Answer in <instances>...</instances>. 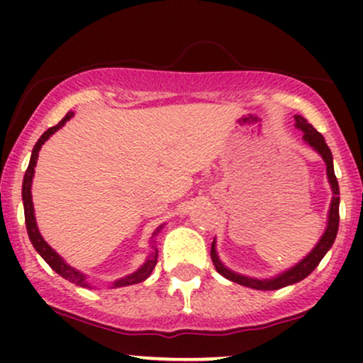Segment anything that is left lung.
<instances>
[{
  "mask_svg": "<svg viewBox=\"0 0 363 363\" xmlns=\"http://www.w3.org/2000/svg\"><path fill=\"white\" fill-rule=\"evenodd\" d=\"M295 126L303 131V140L311 145L315 152H319V155L324 158L328 165V179H329V184H331L333 189V201H331V208H329V216H328V228L324 232V235L320 237V240L312 249V252L306 259H302L298 262L297 266L289 269V272L278 274L277 278H272V280H254V278L249 277H242V274H237L230 269H227L225 266L220 262L218 256H216L215 251V242L211 244V261H213L216 272H218L222 277L227 278V280L239 283V285L249 286V289L254 290H278L283 289V286H289L294 285V283L303 280L307 278L309 274L318 268V264L326 256V252L331 249L333 242H335L336 234H338V225H340V187H338V179L335 176V169H333V155H331V150L324 141V136L315 129L312 124L307 123V119H303L302 116H295Z\"/></svg>",
  "mask_w": 363,
  "mask_h": 363,
  "instance_id": "1",
  "label": "left lung"
}]
</instances>
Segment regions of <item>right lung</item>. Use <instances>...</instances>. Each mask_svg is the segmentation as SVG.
<instances>
[{
    "instance_id": "1",
    "label": "right lung",
    "mask_w": 363,
    "mask_h": 363,
    "mask_svg": "<svg viewBox=\"0 0 363 363\" xmlns=\"http://www.w3.org/2000/svg\"><path fill=\"white\" fill-rule=\"evenodd\" d=\"M72 116H73V112H68V114H66L65 118H62L60 123L56 124V126L49 128L48 131H45L44 135L40 136L39 140H37L35 147H34V150H32V157H30V162H28L27 172H25V176H23L22 199H23V211H25V225H27V234H28V239H30L32 245H34V247H35V251L39 252L40 256H43V259L48 262L49 266H51L54 272H56L57 274H61V277L65 278V280L72 281V283H74V285H78V286H86V289H90V285L85 280V274L80 273V272H77V269L72 268V266L66 264V262L60 257V254L54 252L52 249H51V245H48V242H45L43 237H40L39 230H37V223H35V216H34V203H32V194H30L32 177H34V167H35V164H37V157H39L40 147H43L44 141L48 140L49 136L52 135V133H56L57 129H60L62 124L66 123V121L72 119ZM160 228L162 227L157 228L155 234H153V237H155L158 232H160ZM157 256H158V254L155 251V252L152 254V256L148 257L147 262H145V264L141 266L138 272L129 274V277L121 278V280H118V281H114V289H116V286L135 285V283H141L143 280H147L150 274H152L153 268H155Z\"/></svg>"
}]
</instances>
